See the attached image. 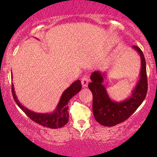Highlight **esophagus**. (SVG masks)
Returning a JSON list of instances; mask_svg holds the SVG:
<instances>
[{"label":"esophagus","mask_w":157,"mask_h":157,"mask_svg":"<svg viewBox=\"0 0 157 157\" xmlns=\"http://www.w3.org/2000/svg\"><path fill=\"white\" fill-rule=\"evenodd\" d=\"M89 82V77L85 76H83L82 78H81V84H82L83 87H86Z\"/></svg>","instance_id":"34e87169"}]
</instances>
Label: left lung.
Masks as SVG:
<instances>
[{
    "mask_svg": "<svg viewBox=\"0 0 157 157\" xmlns=\"http://www.w3.org/2000/svg\"><path fill=\"white\" fill-rule=\"evenodd\" d=\"M141 56L140 78L132 91V96L124 101L116 102L109 98L106 88L103 85L105 74L94 71L91 75V82L89 89L93 94V113L96 121L105 126H113L131 117L138 109L147 96L148 89L146 61L142 51L139 47H133Z\"/></svg>",
    "mask_w": 157,
    "mask_h": 157,
    "instance_id": "8db88e82",
    "label": "left lung"
}]
</instances>
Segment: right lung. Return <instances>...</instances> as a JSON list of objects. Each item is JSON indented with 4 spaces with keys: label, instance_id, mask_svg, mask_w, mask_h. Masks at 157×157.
<instances>
[{
    "label": "right lung",
    "instance_id": "right-lung-1",
    "mask_svg": "<svg viewBox=\"0 0 157 157\" xmlns=\"http://www.w3.org/2000/svg\"><path fill=\"white\" fill-rule=\"evenodd\" d=\"M81 89V83L79 80L74 81L68 89H66L62 96L60 101L58 104L56 108L53 113H40L33 112L31 110L25 108L22 104L19 102L17 98L14 91L13 84L12 83L11 90L13 97L17 105L20 107L21 110L26 114L31 120L35 121L40 125L45 127L51 128H61L62 126L66 125L68 121V103L73 96H74L76 94H78Z\"/></svg>",
    "mask_w": 157,
    "mask_h": 157
}]
</instances>
